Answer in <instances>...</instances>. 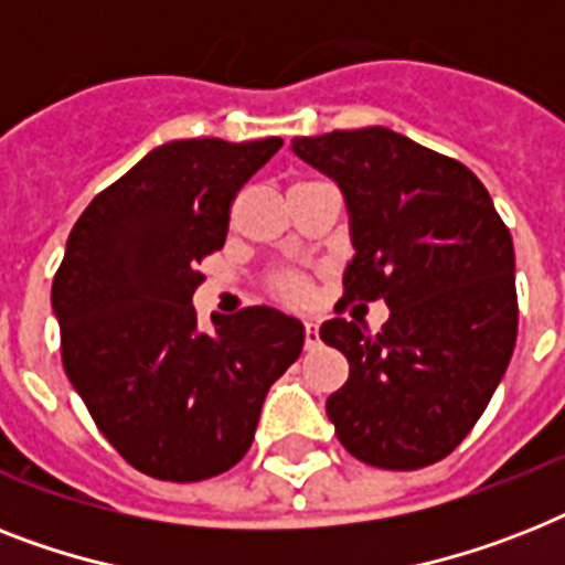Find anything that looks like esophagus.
Returning a JSON list of instances; mask_svg holds the SVG:
<instances>
[{"instance_id": "1", "label": "esophagus", "mask_w": 565, "mask_h": 565, "mask_svg": "<svg viewBox=\"0 0 565 565\" xmlns=\"http://www.w3.org/2000/svg\"><path fill=\"white\" fill-rule=\"evenodd\" d=\"M319 345V328L313 322L305 324V348H316Z\"/></svg>"}]
</instances>
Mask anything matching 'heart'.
Returning <instances> with one entry per match:
<instances>
[{"label":"heart","instance_id":"1","mask_svg":"<svg viewBox=\"0 0 565 565\" xmlns=\"http://www.w3.org/2000/svg\"><path fill=\"white\" fill-rule=\"evenodd\" d=\"M273 292L290 305H301L310 296V287H307V278L298 273H278L273 278Z\"/></svg>","mask_w":565,"mask_h":565}]
</instances>
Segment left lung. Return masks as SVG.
<instances>
[{"label": "left lung", "mask_w": 565, "mask_h": 565, "mask_svg": "<svg viewBox=\"0 0 565 565\" xmlns=\"http://www.w3.org/2000/svg\"><path fill=\"white\" fill-rule=\"evenodd\" d=\"M345 194L354 260L345 301L388 305L369 333L330 319L348 383L328 397L337 438L383 470L447 458L488 409L516 345L513 241L488 188L449 156L386 127L292 139Z\"/></svg>", "instance_id": "8db88e82"}]
</instances>
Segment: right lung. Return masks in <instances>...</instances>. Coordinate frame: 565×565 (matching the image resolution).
<instances>
[{
  "instance_id": "add662e5",
  "label": "right lung",
  "mask_w": 565,
  "mask_h": 565,
  "mask_svg": "<svg viewBox=\"0 0 565 565\" xmlns=\"http://www.w3.org/2000/svg\"><path fill=\"white\" fill-rule=\"evenodd\" d=\"M281 139H179L150 150L77 217L52 284L63 369L92 420L141 473L203 481L252 447L269 386L305 345L273 307L191 305L200 260L223 249L228 209Z\"/></svg>"
}]
</instances>
